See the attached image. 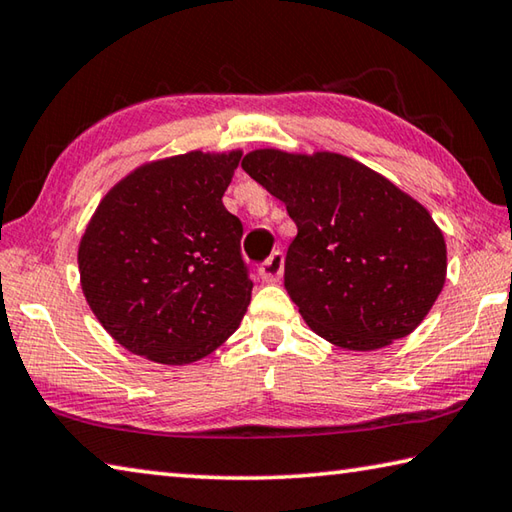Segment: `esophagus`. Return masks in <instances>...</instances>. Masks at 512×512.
Here are the masks:
<instances>
[{
	"instance_id": "1",
	"label": "esophagus",
	"mask_w": 512,
	"mask_h": 512,
	"mask_svg": "<svg viewBox=\"0 0 512 512\" xmlns=\"http://www.w3.org/2000/svg\"><path fill=\"white\" fill-rule=\"evenodd\" d=\"M258 274L265 283H276L283 274V254L281 251H274V254L267 258V261L258 267Z\"/></svg>"
}]
</instances>
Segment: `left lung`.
Masks as SVG:
<instances>
[{
    "label": "left lung",
    "mask_w": 512,
    "mask_h": 512,
    "mask_svg": "<svg viewBox=\"0 0 512 512\" xmlns=\"http://www.w3.org/2000/svg\"><path fill=\"white\" fill-rule=\"evenodd\" d=\"M242 170L285 202L299 233L285 290L319 337L375 351L407 337L443 290L441 229L387 177L335 152L254 150Z\"/></svg>",
    "instance_id": "8db88e82"
}]
</instances>
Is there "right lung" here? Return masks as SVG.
<instances>
[{
  "label": "right lung",
  "mask_w": 512,
  "mask_h": 512,
  "mask_svg": "<svg viewBox=\"0 0 512 512\" xmlns=\"http://www.w3.org/2000/svg\"><path fill=\"white\" fill-rule=\"evenodd\" d=\"M240 152H186L121 179L78 247L89 308L130 353L191 364L236 333L251 301L242 222L222 204Z\"/></svg>",
  "instance_id": "obj_1"
}]
</instances>
